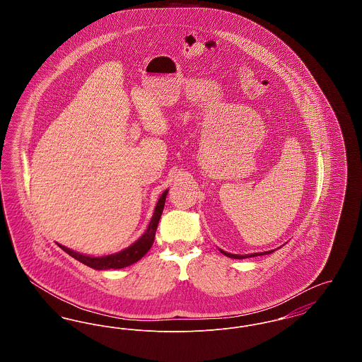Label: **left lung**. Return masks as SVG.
Listing matches in <instances>:
<instances>
[{
  "mask_svg": "<svg viewBox=\"0 0 362 362\" xmlns=\"http://www.w3.org/2000/svg\"><path fill=\"white\" fill-rule=\"evenodd\" d=\"M224 255L226 257H229V258L233 259H244V258H251V257H259V255H267V254H272V252H274V251H266V252H257V254H250V255H235V254H228V252H225V251H221Z\"/></svg>",
  "mask_w": 362,
  "mask_h": 362,
  "instance_id": "8db88e82",
  "label": "left lung"
}]
</instances>
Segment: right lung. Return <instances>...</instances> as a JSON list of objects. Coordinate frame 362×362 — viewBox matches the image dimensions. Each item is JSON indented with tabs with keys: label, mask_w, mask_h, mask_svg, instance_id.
I'll use <instances>...</instances> for the list:
<instances>
[{
	"label": "right lung",
	"mask_w": 362,
	"mask_h": 362,
	"mask_svg": "<svg viewBox=\"0 0 362 362\" xmlns=\"http://www.w3.org/2000/svg\"><path fill=\"white\" fill-rule=\"evenodd\" d=\"M167 192L168 189H165L157 205H156L155 213H153V217L149 223L148 229L145 230V233L138 239L134 244H132L130 247H127L126 250H123L118 254H114V255H108V257H100V258H92V257H86L83 254H78L76 251H71L69 248L64 247L59 244V247L66 252L69 254L70 257H73L74 259H77L78 262L84 263L86 266L92 267V269H96V270H107V269H123V267H127L133 263L138 262L139 259L142 258L152 247L153 241H155L156 229H157V225H158V220L161 217V213H163V209H164V204H165V197H167Z\"/></svg>",
	"instance_id": "right-lung-1"
}]
</instances>
